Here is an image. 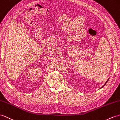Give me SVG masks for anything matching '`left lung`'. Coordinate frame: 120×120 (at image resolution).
Returning a JSON list of instances; mask_svg holds the SVG:
<instances>
[{
	"instance_id": "1",
	"label": "left lung",
	"mask_w": 120,
	"mask_h": 120,
	"mask_svg": "<svg viewBox=\"0 0 120 120\" xmlns=\"http://www.w3.org/2000/svg\"><path fill=\"white\" fill-rule=\"evenodd\" d=\"M109 79H107V81H106V82H105V84H104V85H103V86H102V87H101V88H100V89H101V88H102V87H103V86H105V84H106V83H107V81H108V80H109Z\"/></svg>"
}]
</instances>
